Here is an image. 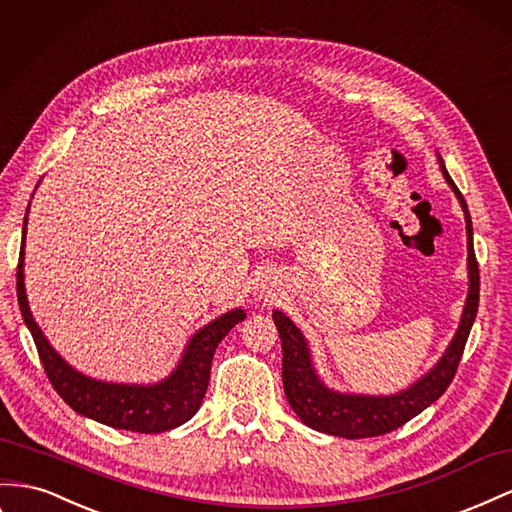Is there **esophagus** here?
<instances>
[{"label": "esophagus", "instance_id": "esophagus-1", "mask_svg": "<svg viewBox=\"0 0 512 512\" xmlns=\"http://www.w3.org/2000/svg\"><path fill=\"white\" fill-rule=\"evenodd\" d=\"M275 293H278V282H275L273 275L271 273L260 275L256 286H254V295L258 299H271V297H275Z\"/></svg>", "mask_w": 512, "mask_h": 512}]
</instances>
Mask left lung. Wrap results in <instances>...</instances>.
<instances>
[{
    "label": "left lung",
    "instance_id": "obj_1",
    "mask_svg": "<svg viewBox=\"0 0 512 512\" xmlns=\"http://www.w3.org/2000/svg\"><path fill=\"white\" fill-rule=\"evenodd\" d=\"M437 161L441 176L446 178V183L450 185L454 196H457L461 204L467 230L469 282L459 327L454 331L444 355L437 359V364L418 381H413L409 388L396 394H351L329 388L314 368L310 344L306 336H303V331L290 321L282 310H273V323L278 327L282 340V381L286 400L299 416V420L314 428V431L347 439L385 435L394 431V428L403 426L411 418H416L426 407H431L435 400L448 390V385L454 379V372H457V366L461 362L467 336L476 321L480 275L474 254L472 217H469L461 191L452 183L444 159L437 155Z\"/></svg>",
    "mask_w": 512,
    "mask_h": 512
}]
</instances>
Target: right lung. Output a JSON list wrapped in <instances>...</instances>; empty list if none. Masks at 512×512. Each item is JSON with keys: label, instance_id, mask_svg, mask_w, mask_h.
I'll use <instances>...</instances> for the list:
<instances>
[{"label": "right lung", "instance_id": "1", "mask_svg": "<svg viewBox=\"0 0 512 512\" xmlns=\"http://www.w3.org/2000/svg\"><path fill=\"white\" fill-rule=\"evenodd\" d=\"M27 213H30V206H27L23 219L21 254L17 267V299L23 321L36 342L40 362H43L51 385L64 398V403L77 411L79 416L133 433H163L196 416L206 388H209L211 362L217 344L226 338L234 325L245 319V310H228L222 316H217L215 321L200 327L187 340L183 355L174 370L157 383H116L88 377L68 364L51 347V342L43 334V329L38 327L30 310V301H27L25 295L23 269Z\"/></svg>", "mask_w": 512, "mask_h": 512}]
</instances>
